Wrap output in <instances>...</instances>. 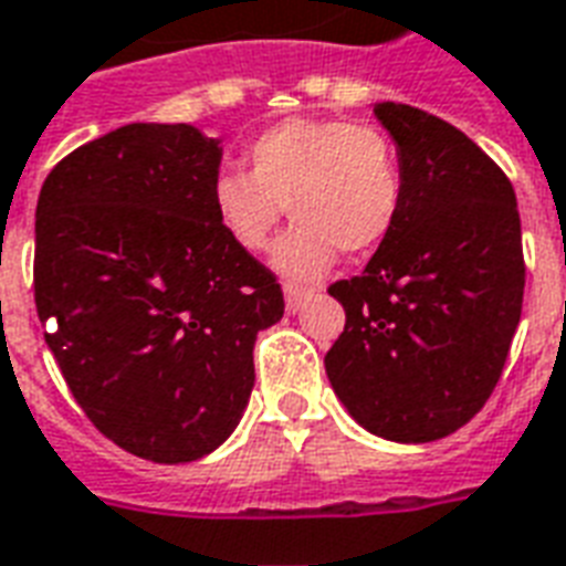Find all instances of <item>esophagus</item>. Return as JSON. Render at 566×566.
I'll use <instances>...</instances> for the list:
<instances>
[{
	"label": "esophagus",
	"mask_w": 566,
	"mask_h": 566,
	"mask_svg": "<svg viewBox=\"0 0 566 566\" xmlns=\"http://www.w3.org/2000/svg\"><path fill=\"white\" fill-rule=\"evenodd\" d=\"M308 296H312V291L303 287V284H287V287H284V305H287V312H300V305H303Z\"/></svg>",
	"instance_id": "esophagus-1"
}]
</instances>
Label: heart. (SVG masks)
<instances>
[{"label":"heart","instance_id":"heart-1","mask_svg":"<svg viewBox=\"0 0 566 566\" xmlns=\"http://www.w3.org/2000/svg\"><path fill=\"white\" fill-rule=\"evenodd\" d=\"M245 170H221L209 207L237 249L258 254L287 216L272 263L291 279H315L336 261L363 258L387 240L405 200L396 144L378 125L294 116L245 144Z\"/></svg>","mask_w":566,"mask_h":566}]
</instances>
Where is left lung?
<instances>
[{
	"label": "left lung",
	"instance_id": "1",
	"mask_svg": "<svg viewBox=\"0 0 566 566\" xmlns=\"http://www.w3.org/2000/svg\"><path fill=\"white\" fill-rule=\"evenodd\" d=\"M399 144L405 200L366 270L329 284L345 329L326 378L350 417L387 441L462 429L501 380L525 254L516 191L455 125L411 104H375Z\"/></svg>",
	"mask_w": 566,
	"mask_h": 566
}]
</instances>
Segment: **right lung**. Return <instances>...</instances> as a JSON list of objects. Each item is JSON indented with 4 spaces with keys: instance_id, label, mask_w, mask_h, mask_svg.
Masks as SVG:
<instances>
[{
    "instance_id": "1",
    "label": "right lung",
    "mask_w": 566,
    "mask_h": 566,
    "mask_svg": "<svg viewBox=\"0 0 566 566\" xmlns=\"http://www.w3.org/2000/svg\"><path fill=\"white\" fill-rule=\"evenodd\" d=\"M221 149L191 125L132 123L50 170L35 209V308L71 396L116 447L212 453L254 387V338L284 315L275 272L209 207Z\"/></svg>"
}]
</instances>
